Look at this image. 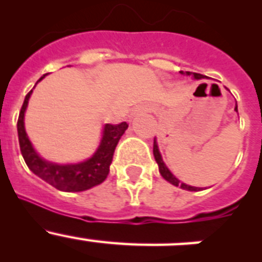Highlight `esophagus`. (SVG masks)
<instances>
[{
  "instance_id": "34e87169",
  "label": "esophagus",
  "mask_w": 262,
  "mask_h": 262,
  "mask_svg": "<svg viewBox=\"0 0 262 262\" xmlns=\"http://www.w3.org/2000/svg\"><path fill=\"white\" fill-rule=\"evenodd\" d=\"M143 107H136V109L133 110V112H132V116H136V115H138V113H141V112H143Z\"/></svg>"
}]
</instances>
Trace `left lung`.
Segmentation results:
<instances>
[{"label": "left lung", "instance_id": "1", "mask_svg": "<svg viewBox=\"0 0 262 262\" xmlns=\"http://www.w3.org/2000/svg\"><path fill=\"white\" fill-rule=\"evenodd\" d=\"M181 73H184V72H181ZM186 75L187 76H192L195 80H202V78L207 77V76L200 75V73H194V72H186ZM234 110L237 112V105H236V107H234ZM153 156H155V160H156V162H157V165H158V170H160V173L162 175V178L165 179L166 181H168L170 184L175 185V186H180L181 189H184V190H189V191H198V190L202 189V187H195V186H190V185L184 184V182H181L180 180H179V179H176L175 176L171 173V171L168 170L167 166H166L165 162H163L162 157H161V153H160V149H158L156 138H155V141H153Z\"/></svg>", "mask_w": 262, "mask_h": 262}]
</instances>
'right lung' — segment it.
Masks as SVG:
<instances>
[{"label":"right lung","mask_w":262,"mask_h":262,"mask_svg":"<svg viewBox=\"0 0 262 262\" xmlns=\"http://www.w3.org/2000/svg\"><path fill=\"white\" fill-rule=\"evenodd\" d=\"M44 77L46 75L40 77L39 81L43 80ZM31 92L33 90L25 96L17 120L18 143H20L21 155L28 167L41 180L47 181L60 191H84L104 182L109 175L116 144L124 132L128 129V124L125 121L115 124V125L106 124L102 130V138L96 152L92 155L91 158L83 162L72 163V165H58V163L48 162L35 152L33 144L29 141L25 125H24V116H25V110L28 107Z\"/></svg>","instance_id":"right-lung-1"}]
</instances>
